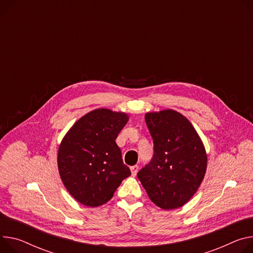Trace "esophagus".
I'll return each mask as SVG.
<instances>
[{"instance_id": "1", "label": "esophagus", "mask_w": 253, "mask_h": 253, "mask_svg": "<svg viewBox=\"0 0 253 253\" xmlns=\"http://www.w3.org/2000/svg\"><path fill=\"white\" fill-rule=\"evenodd\" d=\"M138 166H133V167H131L130 168V169H131V173H132V175L133 176H135L136 174H137V171H138Z\"/></svg>"}]
</instances>
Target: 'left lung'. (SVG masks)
Segmentation results:
<instances>
[{"label":"left lung","mask_w":253,"mask_h":253,"mask_svg":"<svg viewBox=\"0 0 253 253\" xmlns=\"http://www.w3.org/2000/svg\"><path fill=\"white\" fill-rule=\"evenodd\" d=\"M153 139V157L137 177L159 208L183 206L198 191L207 169V153L192 123L168 109L145 114Z\"/></svg>","instance_id":"8db88e82"}]
</instances>
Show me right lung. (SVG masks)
<instances>
[{
	"label": "right lung",
	"instance_id": "1",
	"mask_svg": "<svg viewBox=\"0 0 253 253\" xmlns=\"http://www.w3.org/2000/svg\"><path fill=\"white\" fill-rule=\"evenodd\" d=\"M128 120L125 113L96 109L79 119L63 137L57 153L58 171L79 203L104 205L131 174L115 142Z\"/></svg>",
	"mask_w": 253,
	"mask_h": 253
}]
</instances>
